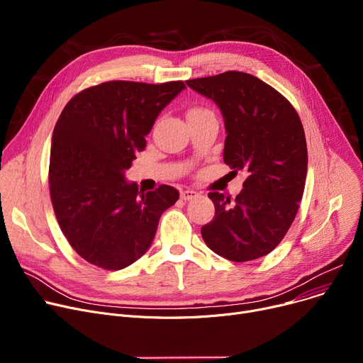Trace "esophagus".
<instances>
[{"instance_id": "esophagus-1", "label": "esophagus", "mask_w": 363, "mask_h": 363, "mask_svg": "<svg viewBox=\"0 0 363 363\" xmlns=\"http://www.w3.org/2000/svg\"><path fill=\"white\" fill-rule=\"evenodd\" d=\"M196 196H198V191H195L194 189H184V190L180 191V198L183 201H190V199H194Z\"/></svg>"}]
</instances>
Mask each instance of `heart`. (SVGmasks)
Returning a JSON list of instances; mask_svg holds the SVG:
<instances>
[{
    "mask_svg": "<svg viewBox=\"0 0 363 363\" xmlns=\"http://www.w3.org/2000/svg\"><path fill=\"white\" fill-rule=\"evenodd\" d=\"M202 111H205V110H199V108H196V110H191L190 113H202Z\"/></svg>",
    "mask_w": 363,
    "mask_h": 363,
    "instance_id": "obj_1",
    "label": "heart"
}]
</instances>
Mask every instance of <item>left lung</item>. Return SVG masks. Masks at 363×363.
<instances>
[{"instance_id": "obj_1", "label": "left lung", "mask_w": 363, "mask_h": 363, "mask_svg": "<svg viewBox=\"0 0 363 363\" xmlns=\"http://www.w3.org/2000/svg\"><path fill=\"white\" fill-rule=\"evenodd\" d=\"M186 83L218 105L227 133L224 162L233 173H246L234 201L218 191L208 195L216 216L202 227V238L233 262L265 257L286 236L303 196L308 149L302 121L280 92L247 73Z\"/></svg>"}]
</instances>
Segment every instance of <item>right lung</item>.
Here are the masks:
<instances>
[{"mask_svg": "<svg viewBox=\"0 0 363 363\" xmlns=\"http://www.w3.org/2000/svg\"><path fill=\"white\" fill-rule=\"evenodd\" d=\"M183 89V82L114 80L64 106L51 143V201L64 236L89 264L117 271L136 262L152 245L162 212L179 199L172 186L143 191L124 173Z\"/></svg>", "mask_w": 363, "mask_h": 363, "instance_id": "right-lung-1", "label": "right lung"}]
</instances>
